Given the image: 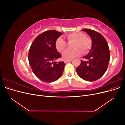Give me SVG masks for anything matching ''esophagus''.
Here are the masks:
<instances>
[{"label":"esophagus","instance_id":"obj_1","mask_svg":"<svg viewBox=\"0 0 125 125\" xmlns=\"http://www.w3.org/2000/svg\"><path fill=\"white\" fill-rule=\"evenodd\" d=\"M71 60H64V62H65V63H67V62H71Z\"/></svg>","mask_w":125,"mask_h":125}]
</instances>
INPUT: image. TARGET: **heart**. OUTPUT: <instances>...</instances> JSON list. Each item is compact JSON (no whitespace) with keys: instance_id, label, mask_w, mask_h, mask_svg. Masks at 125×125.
Listing matches in <instances>:
<instances>
[{"instance_id":"obj_1","label":"heart","mask_w":125,"mask_h":125,"mask_svg":"<svg viewBox=\"0 0 125 125\" xmlns=\"http://www.w3.org/2000/svg\"><path fill=\"white\" fill-rule=\"evenodd\" d=\"M66 37L68 42H74L72 50H67L62 54L64 60H71L81 54V51L83 53L89 52L92 47V42L90 37L85 36L84 33L80 32H73L68 34ZM67 46V42L62 37L56 40L55 47L58 52H62L65 51Z\"/></svg>"}]
</instances>
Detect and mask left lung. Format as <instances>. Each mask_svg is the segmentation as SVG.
I'll use <instances>...</instances> for the list:
<instances>
[{
	"mask_svg": "<svg viewBox=\"0 0 125 125\" xmlns=\"http://www.w3.org/2000/svg\"><path fill=\"white\" fill-rule=\"evenodd\" d=\"M92 40L89 53L84 56L76 71L79 76L84 80L94 81L103 76L107 69L110 52L107 41L101 34L94 30L84 29Z\"/></svg>",
	"mask_w": 125,
	"mask_h": 125,
	"instance_id": "8db88e82",
	"label": "left lung"
}]
</instances>
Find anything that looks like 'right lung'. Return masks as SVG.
<instances>
[{"mask_svg": "<svg viewBox=\"0 0 125 125\" xmlns=\"http://www.w3.org/2000/svg\"><path fill=\"white\" fill-rule=\"evenodd\" d=\"M62 33L48 30L37 36L32 43L28 59L33 73L41 80L52 82L62 76L66 64L55 60L62 55L57 51L55 43Z\"/></svg>", "mask_w": 125, "mask_h": 125, "instance_id": "1", "label": "right lung"}]
</instances>
